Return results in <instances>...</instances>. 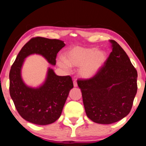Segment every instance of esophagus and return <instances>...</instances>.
I'll return each instance as SVG.
<instances>
[{"label":"esophagus","mask_w":146,"mask_h":146,"mask_svg":"<svg viewBox=\"0 0 146 146\" xmlns=\"http://www.w3.org/2000/svg\"><path fill=\"white\" fill-rule=\"evenodd\" d=\"M73 84H74V87H77L78 86V84H77V82L74 80L73 82Z\"/></svg>","instance_id":"34e87169"}]
</instances>
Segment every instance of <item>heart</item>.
<instances>
[{
    "mask_svg": "<svg viewBox=\"0 0 146 146\" xmlns=\"http://www.w3.org/2000/svg\"><path fill=\"white\" fill-rule=\"evenodd\" d=\"M107 60V54L102 50L95 48L76 46L65 53L64 58H60L58 64L66 70H70V66L80 67L78 75L84 79L94 77Z\"/></svg>",
    "mask_w": 146,
    "mask_h": 146,
    "instance_id": "heart-1",
    "label": "heart"
}]
</instances>
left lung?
Here are the masks:
<instances>
[{"mask_svg":"<svg viewBox=\"0 0 146 146\" xmlns=\"http://www.w3.org/2000/svg\"><path fill=\"white\" fill-rule=\"evenodd\" d=\"M112 51L99 72L89 80H78L87 116L94 122L110 124L130 111L137 93L136 70L115 40Z\"/></svg>","mask_w":146,"mask_h":146,"instance_id":"8db88e82","label":"left lung"}]
</instances>
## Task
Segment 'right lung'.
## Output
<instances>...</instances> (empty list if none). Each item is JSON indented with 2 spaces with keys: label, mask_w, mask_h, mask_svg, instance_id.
<instances>
[{
  "label": "right lung",
  "mask_w": 146,
  "mask_h": 146,
  "mask_svg": "<svg viewBox=\"0 0 146 146\" xmlns=\"http://www.w3.org/2000/svg\"><path fill=\"white\" fill-rule=\"evenodd\" d=\"M65 45L60 40L33 38L22 48L12 66L9 74L10 95L18 112L29 122L44 125L56 121L74 86L70 76H58L48 68L41 85L29 86L22 78L25 59L30 55L38 54L50 64L55 66L57 54Z\"/></svg>",
  "instance_id": "1"
}]
</instances>
